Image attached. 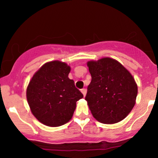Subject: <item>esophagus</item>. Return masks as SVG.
<instances>
[{"label":"esophagus","mask_w":158,"mask_h":158,"mask_svg":"<svg viewBox=\"0 0 158 158\" xmlns=\"http://www.w3.org/2000/svg\"><path fill=\"white\" fill-rule=\"evenodd\" d=\"M81 93H82L83 96H84V97H85V96H86L87 90L85 89V88H83V89H81Z\"/></svg>","instance_id":"obj_1"}]
</instances>
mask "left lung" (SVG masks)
<instances>
[{"mask_svg": "<svg viewBox=\"0 0 158 158\" xmlns=\"http://www.w3.org/2000/svg\"><path fill=\"white\" fill-rule=\"evenodd\" d=\"M87 65L92 79L85 100L92 115L104 124L120 122L136 103L135 79L121 63L109 57L88 61Z\"/></svg>", "mask_w": 158, "mask_h": 158, "instance_id": "obj_1", "label": "left lung"}]
</instances>
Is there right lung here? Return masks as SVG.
Instances as JSON below:
<instances>
[{
    "label": "right lung",
    "mask_w": 158,
    "mask_h": 158,
    "mask_svg": "<svg viewBox=\"0 0 158 158\" xmlns=\"http://www.w3.org/2000/svg\"><path fill=\"white\" fill-rule=\"evenodd\" d=\"M70 67L60 61L45 63L35 72L27 88V99L32 114L40 123L58 127L73 117L77 102L83 94L68 74Z\"/></svg>",
    "instance_id": "right-lung-1"
}]
</instances>
